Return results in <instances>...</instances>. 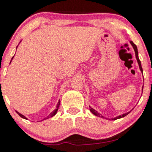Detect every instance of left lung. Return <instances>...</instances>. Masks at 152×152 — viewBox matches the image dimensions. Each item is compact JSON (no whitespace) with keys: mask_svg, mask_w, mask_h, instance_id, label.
<instances>
[{"mask_svg":"<svg viewBox=\"0 0 152 152\" xmlns=\"http://www.w3.org/2000/svg\"><path fill=\"white\" fill-rule=\"evenodd\" d=\"M130 43H131V44H132V46H133V48H134V51H135L136 58H137V62H138V64H139V69H140L141 71H142V72H143V69H142V64H141V61H140V60H139V56H138V50H137V46H136L135 44H134V43L133 42H132V41H130ZM142 91H143V88H142ZM90 111H91L92 114H94V115H95V116H99V117H104V116H102V115H101L100 114H99V113L97 112V111H96V110H94V109H92L91 107H90ZM129 113H130V111H129V112H128V113H126V114H124L123 115H120V116H117V117H116V118H111V119H112V120H116V119H118V118H122V117H124V116H126V115L129 114Z\"/></svg>","mask_w":152,"mask_h":152,"instance_id":"left-lung-1","label":"left lung"}]
</instances>
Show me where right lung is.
<instances>
[{"label":"right lung","mask_w":152,"mask_h":152,"mask_svg":"<svg viewBox=\"0 0 152 152\" xmlns=\"http://www.w3.org/2000/svg\"><path fill=\"white\" fill-rule=\"evenodd\" d=\"M13 58H12V59H13ZM12 59H11V60H12ZM59 105H60V101H58V104H57V106H56V109L55 110H54L53 111H52V112L50 113V114H49V116H47V117H46V118H45L44 119H46V118H50V117H52V116H53L54 115H55L56 114V113H57V111H58V109ZM16 112H17V114H18L19 115V116H20V117H22V118H26V119H27V118H26L25 117V116H23V115L20 114V113L18 112V111H16Z\"/></svg>","instance_id":"add662e5"}]
</instances>
